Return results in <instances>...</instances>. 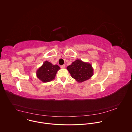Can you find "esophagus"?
Segmentation results:
<instances>
[{"instance_id": "1", "label": "esophagus", "mask_w": 132, "mask_h": 132, "mask_svg": "<svg viewBox=\"0 0 132 132\" xmlns=\"http://www.w3.org/2000/svg\"><path fill=\"white\" fill-rule=\"evenodd\" d=\"M60 68H62V69H64V68H65V65L64 64H63V65H61V66H60Z\"/></svg>"}]
</instances>
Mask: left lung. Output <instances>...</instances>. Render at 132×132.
<instances>
[{
	"mask_svg": "<svg viewBox=\"0 0 132 132\" xmlns=\"http://www.w3.org/2000/svg\"><path fill=\"white\" fill-rule=\"evenodd\" d=\"M67 69L72 77L79 83L89 79L94 75V69L92 64L80 59L73 62Z\"/></svg>",
	"mask_w": 132,
	"mask_h": 132,
	"instance_id": "8db88e82",
	"label": "left lung"
}]
</instances>
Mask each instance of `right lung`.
<instances>
[{"instance_id":"1","label":"right lung","mask_w":132,"mask_h":132,"mask_svg":"<svg viewBox=\"0 0 132 132\" xmlns=\"http://www.w3.org/2000/svg\"><path fill=\"white\" fill-rule=\"evenodd\" d=\"M59 69L60 67L58 65H53L51 62L45 61L37 71V77L43 82H50L55 79L57 72Z\"/></svg>"}]
</instances>
